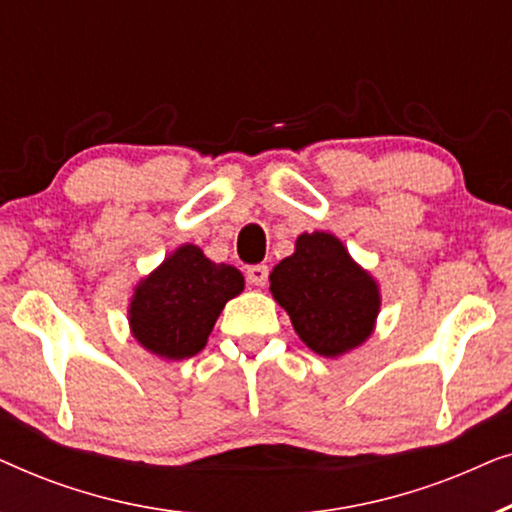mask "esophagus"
Masks as SVG:
<instances>
[{
  "label": "esophagus",
  "instance_id": "esophagus-1",
  "mask_svg": "<svg viewBox=\"0 0 512 512\" xmlns=\"http://www.w3.org/2000/svg\"><path fill=\"white\" fill-rule=\"evenodd\" d=\"M268 275H270V268H268V265H263V263L251 265V268H247V279H249V284H254V286L268 284Z\"/></svg>",
  "mask_w": 512,
  "mask_h": 512
}]
</instances>
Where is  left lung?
I'll return each mask as SVG.
<instances>
[{"label": "left lung", "instance_id": "8db88e82", "mask_svg": "<svg viewBox=\"0 0 512 512\" xmlns=\"http://www.w3.org/2000/svg\"><path fill=\"white\" fill-rule=\"evenodd\" d=\"M270 291L312 352L340 356L373 331L380 291L328 233L300 235L296 254L270 272Z\"/></svg>", "mask_w": 512, "mask_h": 512}]
</instances>
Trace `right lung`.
I'll return each instance as SVG.
<instances>
[{"label":"right lung","instance_id":"right-lung-1","mask_svg":"<svg viewBox=\"0 0 512 512\" xmlns=\"http://www.w3.org/2000/svg\"><path fill=\"white\" fill-rule=\"evenodd\" d=\"M242 289L240 270L184 244L135 289L132 333L153 354L188 359L207 345L221 310Z\"/></svg>","mask_w":512,"mask_h":512}]
</instances>
